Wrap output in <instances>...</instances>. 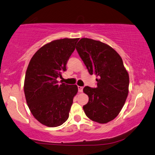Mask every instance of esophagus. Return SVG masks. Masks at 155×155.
Segmentation results:
<instances>
[{"mask_svg":"<svg viewBox=\"0 0 155 155\" xmlns=\"http://www.w3.org/2000/svg\"><path fill=\"white\" fill-rule=\"evenodd\" d=\"M83 87L78 86V92H83Z\"/></svg>","mask_w":155,"mask_h":155,"instance_id":"esophagus-1","label":"esophagus"}]
</instances>
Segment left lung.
<instances>
[{"label": "left lung", "mask_w": 155, "mask_h": 155, "mask_svg": "<svg viewBox=\"0 0 155 155\" xmlns=\"http://www.w3.org/2000/svg\"><path fill=\"white\" fill-rule=\"evenodd\" d=\"M76 49L89 73L98 77L97 87L83 88L89 97L83 110L93 121H111L121 112L128 94L129 74L122 58L110 45L87 38L81 39Z\"/></svg>", "instance_id": "8db88e82"}]
</instances>
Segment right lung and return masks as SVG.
Segmentation results:
<instances>
[{
  "instance_id": "obj_1",
  "label": "right lung",
  "mask_w": 155,
  "mask_h": 155,
  "mask_svg": "<svg viewBox=\"0 0 155 155\" xmlns=\"http://www.w3.org/2000/svg\"><path fill=\"white\" fill-rule=\"evenodd\" d=\"M78 39H58L47 43L29 63L25 77V96L31 114L44 126H59L69 117L78 87L59 84L56 78L66 70Z\"/></svg>"
}]
</instances>
